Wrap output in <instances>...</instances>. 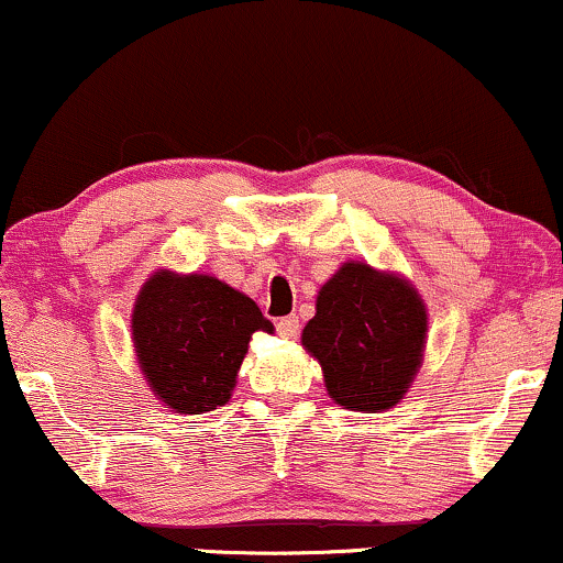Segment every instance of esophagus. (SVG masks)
<instances>
[{"instance_id":"34e87169","label":"esophagus","mask_w":563,"mask_h":563,"mask_svg":"<svg viewBox=\"0 0 563 563\" xmlns=\"http://www.w3.org/2000/svg\"><path fill=\"white\" fill-rule=\"evenodd\" d=\"M277 334H280V338H286V340H294L298 334V317L296 314L294 317H283L280 322H277Z\"/></svg>"}]
</instances>
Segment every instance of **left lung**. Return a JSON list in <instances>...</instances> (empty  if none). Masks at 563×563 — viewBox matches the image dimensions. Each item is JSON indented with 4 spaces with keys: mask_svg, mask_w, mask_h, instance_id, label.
Wrapping results in <instances>:
<instances>
[{
    "mask_svg": "<svg viewBox=\"0 0 563 563\" xmlns=\"http://www.w3.org/2000/svg\"><path fill=\"white\" fill-rule=\"evenodd\" d=\"M301 343L322 364L334 402L361 412L387 410L402 400L421 366L423 301L400 277L347 262L319 290Z\"/></svg>",
    "mask_w": 563,
    "mask_h": 563,
    "instance_id": "obj_1",
    "label": "left lung"
}]
</instances>
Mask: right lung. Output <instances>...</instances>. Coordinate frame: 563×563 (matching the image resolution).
<instances>
[{
    "label": "right lung",
    "instance_id": "right-lung-1",
    "mask_svg": "<svg viewBox=\"0 0 563 563\" xmlns=\"http://www.w3.org/2000/svg\"><path fill=\"white\" fill-rule=\"evenodd\" d=\"M273 322L218 277L155 273L134 303L132 338L153 393L176 412L216 410L231 397L252 332Z\"/></svg>",
    "mask_w": 563,
    "mask_h": 563
}]
</instances>
